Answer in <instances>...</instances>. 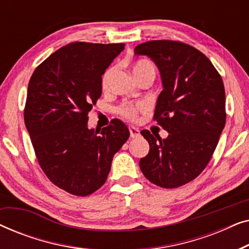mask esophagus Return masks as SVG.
Returning a JSON list of instances; mask_svg holds the SVG:
<instances>
[{"label":"esophagus","mask_w":249,"mask_h":249,"mask_svg":"<svg viewBox=\"0 0 249 249\" xmlns=\"http://www.w3.org/2000/svg\"><path fill=\"white\" fill-rule=\"evenodd\" d=\"M129 132H130V137L131 138H137L139 135H141V132L137 128H134V127H130L129 128Z\"/></svg>","instance_id":"obj_1"}]
</instances>
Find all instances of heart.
Wrapping results in <instances>:
<instances>
[{"label": "heart", "instance_id": "1", "mask_svg": "<svg viewBox=\"0 0 249 249\" xmlns=\"http://www.w3.org/2000/svg\"><path fill=\"white\" fill-rule=\"evenodd\" d=\"M114 71H115L114 66L107 68V69L104 71L103 76H102V79H101V85L103 89H107V88L108 83H110ZM132 71H134L135 76L138 80H141L142 78L147 77V76H152L154 78L156 76L155 66L147 60L136 61L134 66H132ZM144 110H145V105L142 103H136V104L124 103L118 107V113L120 114L122 118L127 119L129 121H136L138 118V114Z\"/></svg>", "mask_w": 249, "mask_h": 249}]
</instances>
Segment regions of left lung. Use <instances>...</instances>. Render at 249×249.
<instances>
[{"mask_svg":"<svg viewBox=\"0 0 249 249\" xmlns=\"http://www.w3.org/2000/svg\"><path fill=\"white\" fill-rule=\"evenodd\" d=\"M135 54L151 57L160 69L163 90L153 119L169 132L161 139L141 131L149 152L139 166L154 185L177 188L197 178L215 151L227 118L222 78L205 54L178 40H149Z\"/></svg>","mask_w":249,"mask_h":249,"instance_id":"left-lung-1","label":"left lung"}]
</instances>
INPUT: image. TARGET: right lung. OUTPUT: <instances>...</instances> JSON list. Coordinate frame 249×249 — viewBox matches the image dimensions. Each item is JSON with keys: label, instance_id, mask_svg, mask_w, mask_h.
Segmentation results:
<instances>
[{"label": "right lung", "instance_id": "right-lung-1", "mask_svg": "<svg viewBox=\"0 0 249 249\" xmlns=\"http://www.w3.org/2000/svg\"><path fill=\"white\" fill-rule=\"evenodd\" d=\"M124 50V43H70L29 80L23 119L36 159L50 181L72 195L88 196L104 185L113 155L130 135L118 119L101 131L87 127L102 76Z\"/></svg>", "mask_w": 249, "mask_h": 249}]
</instances>
